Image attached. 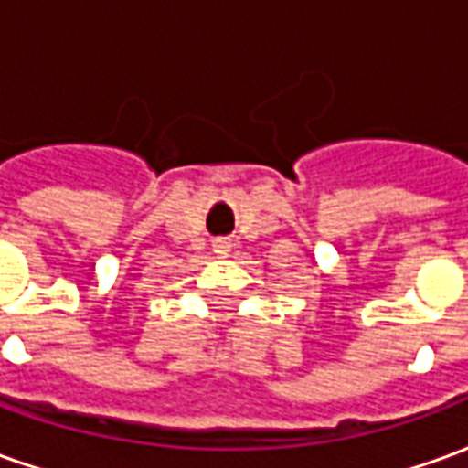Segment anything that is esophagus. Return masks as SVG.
<instances>
[{
  "instance_id": "1",
  "label": "esophagus",
  "mask_w": 468,
  "mask_h": 468,
  "mask_svg": "<svg viewBox=\"0 0 468 468\" xmlns=\"http://www.w3.org/2000/svg\"><path fill=\"white\" fill-rule=\"evenodd\" d=\"M230 240H225V238H218V240H213V253L218 255V258H228V253H230Z\"/></svg>"
}]
</instances>
